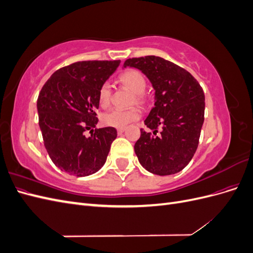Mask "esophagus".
I'll return each instance as SVG.
<instances>
[{
	"label": "esophagus",
	"instance_id": "34e87169",
	"mask_svg": "<svg viewBox=\"0 0 253 253\" xmlns=\"http://www.w3.org/2000/svg\"><path fill=\"white\" fill-rule=\"evenodd\" d=\"M126 131V128L125 127H121V128H117V133H118V135H121L122 133H124Z\"/></svg>",
	"mask_w": 253,
	"mask_h": 253
}]
</instances>
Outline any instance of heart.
I'll use <instances>...</instances> for the list:
<instances>
[{"instance_id":"b5f03b06","label":"heart","mask_w":253,"mask_h":253,"mask_svg":"<svg viewBox=\"0 0 253 253\" xmlns=\"http://www.w3.org/2000/svg\"><path fill=\"white\" fill-rule=\"evenodd\" d=\"M121 82L131 88L135 95L137 102L143 101L142 93L147 87V80H145L144 76L136 70H129L122 74ZM111 97H112V86L110 82H104L100 89H99L98 99L99 104L102 108H106L111 103ZM140 110L137 108H132L128 110H120V109H112L108 112L102 114L101 122L105 126H112L116 128L126 127L128 124L133 121L138 120L140 118Z\"/></svg>"}]
</instances>
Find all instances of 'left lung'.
<instances>
[{
	"label": "left lung",
	"instance_id": "left-lung-1",
	"mask_svg": "<svg viewBox=\"0 0 253 253\" xmlns=\"http://www.w3.org/2000/svg\"><path fill=\"white\" fill-rule=\"evenodd\" d=\"M138 68L155 90L154 108L135 143L145 170L160 176L180 172L195 154L205 116V94L200 83L182 67L156 56L127 59L125 67ZM161 127L157 134V128Z\"/></svg>",
	"mask_w": 253,
	"mask_h": 253
}]
</instances>
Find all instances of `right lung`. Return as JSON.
Returning a JSON list of instances; mask_svg holds the SVG:
<instances>
[{"mask_svg": "<svg viewBox=\"0 0 253 253\" xmlns=\"http://www.w3.org/2000/svg\"><path fill=\"white\" fill-rule=\"evenodd\" d=\"M120 64L81 61L60 68L44 84L37 101L45 149L61 171L78 177L99 171L106 162L117 131L95 128L98 94ZM90 129L89 137L83 133Z\"/></svg>", "mask_w": 253, "mask_h": 253, "instance_id": "obj_1", "label": "right lung"}]
</instances>
